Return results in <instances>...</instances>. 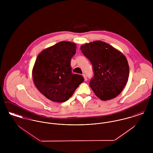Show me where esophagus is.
<instances>
[{
    "label": "esophagus",
    "instance_id": "obj_1",
    "mask_svg": "<svg viewBox=\"0 0 153 153\" xmlns=\"http://www.w3.org/2000/svg\"><path fill=\"white\" fill-rule=\"evenodd\" d=\"M82 76H83L84 78V81H87V76H86L85 74H83Z\"/></svg>",
    "mask_w": 153,
    "mask_h": 153
}]
</instances>
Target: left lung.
Wrapping results in <instances>:
<instances>
[{
    "label": "left lung",
    "instance_id": "obj_1",
    "mask_svg": "<svg viewBox=\"0 0 153 153\" xmlns=\"http://www.w3.org/2000/svg\"><path fill=\"white\" fill-rule=\"evenodd\" d=\"M81 50L93 66L89 86L96 96L103 101L118 96L128 81L130 70L126 57L101 41L82 45Z\"/></svg>",
    "mask_w": 153,
    "mask_h": 153
}]
</instances>
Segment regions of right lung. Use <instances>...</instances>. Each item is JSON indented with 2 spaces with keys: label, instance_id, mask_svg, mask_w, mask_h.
I'll return each instance as SVG.
<instances>
[{
  "label": "right lung",
  "instance_id": "obj_1",
  "mask_svg": "<svg viewBox=\"0 0 153 153\" xmlns=\"http://www.w3.org/2000/svg\"><path fill=\"white\" fill-rule=\"evenodd\" d=\"M76 44L61 41L43 50L32 69L35 85L49 100L64 102L72 97L84 77L72 73L71 60L76 53Z\"/></svg>",
  "mask_w": 153,
  "mask_h": 153
}]
</instances>
